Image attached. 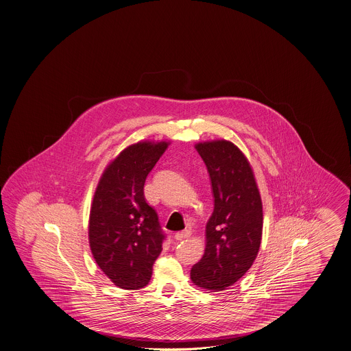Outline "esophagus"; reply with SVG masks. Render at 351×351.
<instances>
[{"mask_svg":"<svg viewBox=\"0 0 351 351\" xmlns=\"http://www.w3.org/2000/svg\"><path fill=\"white\" fill-rule=\"evenodd\" d=\"M190 230H182V232H178V233H176V234H174V239L177 241L187 240V239H190Z\"/></svg>","mask_w":351,"mask_h":351,"instance_id":"1","label":"esophagus"}]
</instances>
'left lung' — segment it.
Segmentation results:
<instances>
[{"mask_svg": "<svg viewBox=\"0 0 351 351\" xmlns=\"http://www.w3.org/2000/svg\"><path fill=\"white\" fill-rule=\"evenodd\" d=\"M210 176L214 210L205 230V252L191 268V280L204 290H226L249 271L263 234V204L250 162L230 141L199 142Z\"/></svg>", "mask_w": 351, "mask_h": 351, "instance_id": "8db88e82", "label": "left lung"}]
</instances>
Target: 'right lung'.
<instances>
[{
    "mask_svg": "<svg viewBox=\"0 0 351 351\" xmlns=\"http://www.w3.org/2000/svg\"><path fill=\"white\" fill-rule=\"evenodd\" d=\"M171 142L140 141L110 161L93 195L88 241L93 259L111 282L138 290L151 278L164 233L143 186Z\"/></svg>",
    "mask_w": 351,
    "mask_h": 351,
    "instance_id": "obj_1",
    "label": "right lung"
}]
</instances>
